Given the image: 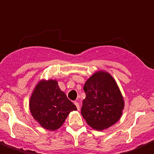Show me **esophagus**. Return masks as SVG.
Returning a JSON list of instances; mask_svg holds the SVG:
<instances>
[{"mask_svg":"<svg viewBox=\"0 0 154 154\" xmlns=\"http://www.w3.org/2000/svg\"><path fill=\"white\" fill-rule=\"evenodd\" d=\"M74 104H75L76 107H77V110H80V105H79V103L77 102V101H74Z\"/></svg>","mask_w":154,"mask_h":154,"instance_id":"esophagus-1","label":"esophagus"}]
</instances>
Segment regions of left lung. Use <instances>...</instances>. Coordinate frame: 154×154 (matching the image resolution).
<instances>
[{
  "instance_id": "1",
  "label": "left lung",
  "mask_w": 154,
  "mask_h": 154,
  "mask_svg": "<svg viewBox=\"0 0 154 154\" xmlns=\"http://www.w3.org/2000/svg\"><path fill=\"white\" fill-rule=\"evenodd\" d=\"M86 97L81 115L87 123L96 130L108 129L119 121L124 108V100L119 87L109 73L99 71L85 83Z\"/></svg>"
}]
</instances>
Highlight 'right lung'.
<instances>
[{
	"label": "right lung",
	"mask_w": 154,
	"mask_h": 154,
	"mask_svg": "<svg viewBox=\"0 0 154 154\" xmlns=\"http://www.w3.org/2000/svg\"><path fill=\"white\" fill-rule=\"evenodd\" d=\"M33 118L49 130H56L63 124L69 113L77 110L60 89L57 81H41L35 88L29 101Z\"/></svg>",
	"instance_id": "obj_1"
}]
</instances>
